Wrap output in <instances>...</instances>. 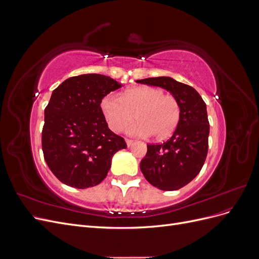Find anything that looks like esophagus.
<instances>
[{"instance_id":"34e87169","label":"esophagus","mask_w":259,"mask_h":259,"mask_svg":"<svg viewBox=\"0 0 259 259\" xmlns=\"http://www.w3.org/2000/svg\"><path fill=\"white\" fill-rule=\"evenodd\" d=\"M126 144L128 147H131L133 145V140L132 139H126Z\"/></svg>"}]
</instances>
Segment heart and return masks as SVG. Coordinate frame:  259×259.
<instances>
[{"instance_id": "obj_1", "label": "heart", "mask_w": 259, "mask_h": 259, "mask_svg": "<svg viewBox=\"0 0 259 259\" xmlns=\"http://www.w3.org/2000/svg\"><path fill=\"white\" fill-rule=\"evenodd\" d=\"M107 124L113 132H121L134 119L128 128L132 135L156 139L168 137L180 120V105L171 95H165L153 86H138L125 91L117 97L108 94L100 103Z\"/></svg>"}]
</instances>
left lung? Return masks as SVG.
<instances>
[{
	"instance_id": "1",
	"label": "left lung",
	"mask_w": 259,
	"mask_h": 259,
	"mask_svg": "<svg viewBox=\"0 0 259 259\" xmlns=\"http://www.w3.org/2000/svg\"><path fill=\"white\" fill-rule=\"evenodd\" d=\"M138 83L168 91L180 105V120L173 136L163 144L147 145L140 162L145 178L161 190H178L197 176L205 162L209 123L206 105L191 86L169 76L148 77Z\"/></svg>"
}]
</instances>
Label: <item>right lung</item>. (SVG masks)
Masks as SVG:
<instances>
[{"label": "right lung", "instance_id": "add662e5", "mask_svg": "<svg viewBox=\"0 0 259 259\" xmlns=\"http://www.w3.org/2000/svg\"><path fill=\"white\" fill-rule=\"evenodd\" d=\"M121 86L107 75L89 73L69 77L53 91L44 111L42 149L62 184L77 189L100 184L114 153L127 147L109 130L100 109L101 99Z\"/></svg>", "mask_w": 259, "mask_h": 259}]
</instances>
